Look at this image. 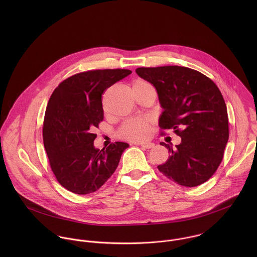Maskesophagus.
<instances>
[{"mask_svg":"<svg viewBox=\"0 0 257 257\" xmlns=\"http://www.w3.org/2000/svg\"><path fill=\"white\" fill-rule=\"evenodd\" d=\"M139 146H141L143 148H151L154 147V145L151 143H144V144H140Z\"/></svg>","mask_w":257,"mask_h":257,"instance_id":"34e87169","label":"esophagus"}]
</instances>
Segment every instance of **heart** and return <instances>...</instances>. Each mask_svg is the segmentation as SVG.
Returning <instances> with one entry per match:
<instances>
[{"label": "heart", "mask_w": 257, "mask_h": 257, "mask_svg": "<svg viewBox=\"0 0 257 257\" xmlns=\"http://www.w3.org/2000/svg\"><path fill=\"white\" fill-rule=\"evenodd\" d=\"M147 85L143 80H137L133 84V89ZM151 132L150 123L147 118L131 119L123 123L120 128V136L126 140L134 142H142L147 140Z\"/></svg>", "instance_id": "heart-1"}]
</instances>
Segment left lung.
<instances>
[{
  "mask_svg": "<svg viewBox=\"0 0 257 257\" xmlns=\"http://www.w3.org/2000/svg\"><path fill=\"white\" fill-rule=\"evenodd\" d=\"M137 74L156 90L163 111L161 128H173L181 144L167 147L170 156L158 169L170 180L195 187L209 180L222 160L228 141L227 110L217 85L182 66L142 67Z\"/></svg>",
  "mask_w": 257,
  "mask_h": 257,
  "instance_id": "8db88e82",
  "label": "left lung"
}]
</instances>
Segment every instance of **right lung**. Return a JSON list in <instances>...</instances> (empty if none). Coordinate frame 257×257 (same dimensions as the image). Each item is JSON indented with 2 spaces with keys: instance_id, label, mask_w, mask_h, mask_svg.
I'll use <instances>...</instances> for the list:
<instances>
[{
  "instance_id": "right-lung-1",
  "label": "right lung",
  "mask_w": 257,
  "mask_h": 257,
  "mask_svg": "<svg viewBox=\"0 0 257 257\" xmlns=\"http://www.w3.org/2000/svg\"><path fill=\"white\" fill-rule=\"evenodd\" d=\"M132 73L127 69L76 74L53 91L43 121V144L50 167L67 190L78 195L97 191L116 169L126 143L94 146L93 134L104 118L103 92Z\"/></svg>"
}]
</instances>
